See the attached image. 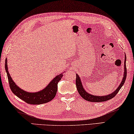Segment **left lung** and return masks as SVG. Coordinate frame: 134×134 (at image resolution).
Here are the masks:
<instances>
[{"label": "left lung", "instance_id": "8db88e82", "mask_svg": "<svg viewBox=\"0 0 134 134\" xmlns=\"http://www.w3.org/2000/svg\"><path fill=\"white\" fill-rule=\"evenodd\" d=\"M126 56L125 58V62H124V76H123L122 80L120 83L119 87H118V88L113 92V93H111L109 95H106L104 96H94L92 94H89L85 90L84 87L82 86L80 76H78V74H76V86L77 90L78 91L79 94H80V96L84 98V100L88 101V102H105V101H107L109 100H110L111 98H113L116 95L117 93L119 92V91L121 88L124 85L125 81L126 78Z\"/></svg>", "mask_w": 134, "mask_h": 134}]
</instances>
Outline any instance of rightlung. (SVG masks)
<instances>
[{"instance_id":"right-lung-1","label":"right lung","mask_w":134,"mask_h":134,"mask_svg":"<svg viewBox=\"0 0 134 134\" xmlns=\"http://www.w3.org/2000/svg\"><path fill=\"white\" fill-rule=\"evenodd\" d=\"M5 70L7 73L10 88L15 96L28 104H41L49 102L55 97L58 90V83L63 76V74L58 75L50 81L47 87L41 91L36 93H29L20 88L13 81L8 69L7 58L5 60Z\"/></svg>"}]
</instances>
